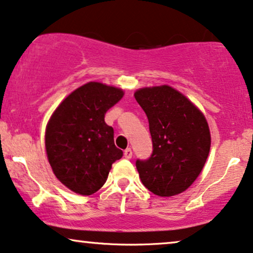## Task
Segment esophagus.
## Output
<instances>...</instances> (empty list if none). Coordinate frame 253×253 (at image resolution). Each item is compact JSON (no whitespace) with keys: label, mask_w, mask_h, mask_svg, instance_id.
Returning a JSON list of instances; mask_svg holds the SVG:
<instances>
[{"label":"esophagus","mask_w":253,"mask_h":253,"mask_svg":"<svg viewBox=\"0 0 253 253\" xmlns=\"http://www.w3.org/2000/svg\"><path fill=\"white\" fill-rule=\"evenodd\" d=\"M124 156L126 159H130L133 156V152H132V149L130 148H127V149H125V152H124Z\"/></svg>","instance_id":"1"}]
</instances>
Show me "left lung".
<instances>
[{
	"label": "left lung",
	"instance_id": "left-lung-1",
	"mask_svg": "<svg viewBox=\"0 0 253 253\" xmlns=\"http://www.w3.org/2000/svg\"><path fill=\"white\" fill-rule=\"evenodd\" d=\"M149 123L153 152L135 162L143 185L161 197L174 196L193 184L210 150L206 118L183 94L168 85L134 93Z\"/></svg>",
	"mask_w": 253,
	"mask_h": 253
}]
</instances>
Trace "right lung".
Here are the masks:
<instances>
[{
  "mask_svg": "<svg viewBox=\"0 0 253 253\" xmlns=\"http://www.w3.org/2000/svg\"><path fill=\"white\" fill-rule=\"evenodd\" d=\"M123 89L91 82L73 91L53 112L46 126L50 166L64 185L81 195L103 187L123 150L105 114L123 98Z\"/></svg>",
  "mask_w": 253,
  "mask_h": 253,
  "instance_id": "right-lung-1",
  "label": "right lung"
}]
</instances>
